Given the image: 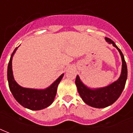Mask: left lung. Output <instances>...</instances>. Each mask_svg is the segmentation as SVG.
<instances>
[{
    "instance_id": "1",
    "label": "left lung",
    "mask_w": 133,
    "mask_h": 133,
    "mask_svg": "<svg viewBox=\"0 0 133 133\" xmlns=\"http://www.w3.org/2000/svg\"><path fill=\"white\" fill-rule=\"evenodd\" d=\"M105 39L106 42L109 44H112L115 48H117L122 57V72L119 79L108 86L99 88H91L88 87L81 81L79 75H77L75 80L78 92L83 101L87 105L97 108L108 107L117 100L122 91L124 90L128 76L127 65L122 51L116 45L113 41L106 37Z\"/></svg>"
}]
</instances>
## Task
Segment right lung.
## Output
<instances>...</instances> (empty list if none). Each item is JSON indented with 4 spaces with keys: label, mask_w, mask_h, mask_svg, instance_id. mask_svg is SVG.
I'll use <instances>...</instances> for the list:
<instances>
[{
    "label": "right lung",
    "mask_w": 133,
    "mask_h": 133,
    "mask_svg": "<svg viewBox=\"0 0 133 133\" xmlns=\"http://www.w3.org/2000/svg\"><path fill=\"white\" fill-rule=\"evenodd\" d=\"M19 47V46H18ZM14 50L7 67V80L9 90L14 99L23 107L32 110H39L50 106L54 101L58 85L64 74H62L49 87L45 89L23 88L18 85L14 78L12 71V58L18 48Z\"/></svg>",
    "instance_id": "add662e5"
}]
</instances>
